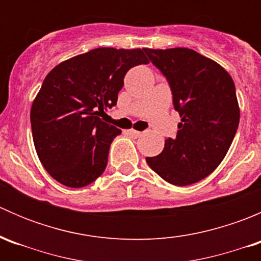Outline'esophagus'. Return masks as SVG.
Wrapping results in <instances>:
<instances>
[{
  "label": "esophagus",
  "instance_id": "obj_1",
  "mask_svg": "<svg viewBox=\"0 0 261 261\" xmlns=\"http://www.w3.org/2000/svg\"><path fill=\"white\" fill-rule=\"evenodd\" d=\"M127 134L131 136V138H134V139H138L139 136H141L140 131H136V130H134V128H131V130H128Z\"/></svg>",
  "mask_w": 261,
  "mask_h": 261
}]
</instances>
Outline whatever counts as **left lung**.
I'll return each mask as SVG.
<instances>
[{
  "instance_id": "obj_1",
  "label": "left lung",
  "mask_w": 261,
  "mask_h": 261,
  "mask_svg": "<svg viewBox=\"0 0 261 261\" xmlns=\"http://www.w3.org/2000/svg\"><path fill=\"white\" fill-rule=\"evenodd\" d=\"M169 83L180 122L159 155L146 158L156 174L174 186L210 175L227 154L240 109L231 75L210 58L188 48L144 49Z\"/></svg>"
}]
</instances>
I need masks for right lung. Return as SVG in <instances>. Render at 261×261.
Returning a JSON list of instances; mask_svg holds the SVG:
<instances>
[{"instance_id":"1","label":"right lung","mask_w":261,"mask_h":261,"mask_svg":"<svg viewBox=\"0 0 261 261\" xmlns=\"http://www.w3.org/2000/svg\"><path fill=\"white\" fill-rule=\"evenodd\" d=\"M147 63L144 49L97 48L50 70L30 120L39 159L55 180L81 188L105 172L121 130L99 116L117 103L127 70Z\"/></svg>"}]
</instances>
